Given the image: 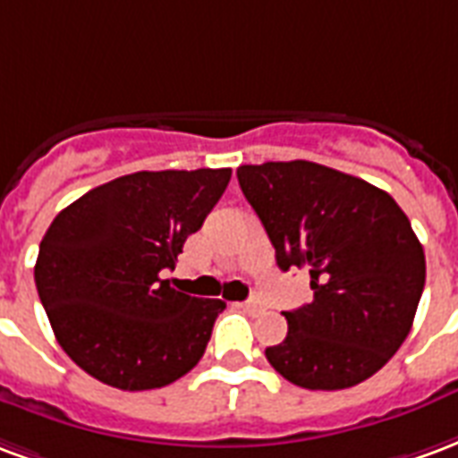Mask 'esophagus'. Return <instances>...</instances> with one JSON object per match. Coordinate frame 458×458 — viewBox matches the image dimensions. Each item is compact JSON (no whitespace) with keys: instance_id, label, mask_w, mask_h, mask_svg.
Listing matches in <instances>:
<instances>
[{"instance_id":"obj_1","label":"esophagus","mask_w":458,"mask_h":458,"mask_svg":"<svg viewBox=\"0 0 458 458\" xmlns=\"http://www.w3.org/2000/svg\"><path fill=\"white\" fill-rule=\"evenodd\" d=\"M243 307H246V310H249V312H261V300H246V302H243Z\"/></svg>"}]
</instances>
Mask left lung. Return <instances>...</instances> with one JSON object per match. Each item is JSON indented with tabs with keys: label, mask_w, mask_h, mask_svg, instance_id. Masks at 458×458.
<instances>
[{
	"label": "left lung",
	"mask_w": 458,
	"mask_h": 458,
	"mask_svg": "<svg viewBox=\"0 0 458 458\" xmlns=\"http://www.w3.org/2000/svg\"><path fill=\"white\" fill-rule=\"evenodd\" d=\"M243 197L280 270H310L315 300L283 312L288 336L266 349L300 388L370 378L410 335L425 290V251L398 202L366 180L310 160L242 165Z\"/></svg>",
	"instance_id": "1"
}]
</instances>
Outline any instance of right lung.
Returning <instances> with one entry per match:
<instances>
[{"instance_id": "right-lung-1", "label": "right lung", "mask_w": 458, "mask_h": 458, "mask_svg": "<svg viewBox=\"0 0 458 458\" xmlns=\"http://www.w3.org/2000/svg\"><path fill=\"white\" fill-rule=\"evenodd\" d=\"M232 168L141 170L89 190L43 236L33 278L55 339L119 390L163 388L197 366L225 310L165 280L225 195Z\"/></svg>"}]
</instances>
